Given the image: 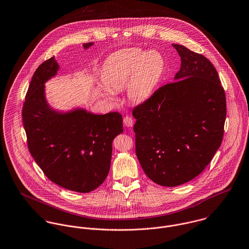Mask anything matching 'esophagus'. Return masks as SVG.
Instances as JSON below:
<instances>
[{"label":"esophagus","mask_w":249,"mask_h":249,"mask_svg":"<svg viewBox=\"0 0 249 249\" xmlns=\"http://www.w3.org/2000/svg\"><path fill=\"white\" fill-rule=\"evenodd\" d=\"M124 124L127 127L133 126V119L130 116H126L124 118Z\"/></svg>","instance_id":"1"}]
</instances>
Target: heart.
Masks as SVG:
<instances>
[{
    "instance_id": "heart-1",
    "label": "heart",
    "mask_w": 249,
    "mask_h": 249,
    "mask_svg": "<svg viewBox=\"0 0 249 249\" xmlns=\"http://www.w3.org/2000/svg\"><path fill=\"white\" fill-rule=\"evenodd\" d=\"M164 68V59L157 50H120L108 58L103 68L105 87L102 90L113 97L112 90H122L126 87L127 99L133 104H142L158 88Z\"/></svg>"
}]
</instances>
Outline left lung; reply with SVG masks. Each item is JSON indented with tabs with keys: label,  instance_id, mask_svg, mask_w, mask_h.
Segmentation results:
<instances>
[{
	"label": "left lung",
	"instance_id": "8db88e82",
	"mask_svg": "<svg viewBox=\"0 0 249 249\" xmlns=\"http://www.w3.org/2000/svg\"><path fill=\"white\" fill-rule=\"evenodd\" d=\"M181 68L132 114L136 155L146 176L178 186L203 172L223 141L226 94L217 70L204 56L174 45Z\"/></svg>",
	"mask_w": 249,
	"mask_h": 249
}]
</instances>
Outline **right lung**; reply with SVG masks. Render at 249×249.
Returning a JSON list of instances; mask_svg holds the SVG:
<instances>
[{
	"label": "right lung",
	"instance_id": "add662e5",
	"mask_svg": "<svg viewBox=\"0 0 249 249\" xmlns=\"http://www.w3.org/2000/svg\"><path fill=\"white\" fill-rule=\"evenodd\" d=\"M93 45L84 44V48ZM59 69L52 57L32 77L22 113L27 145L50 181L71 191L88 193L108 175L112 142L123 132V117L119 112L99 115L80 107L64 112L51 107L45 84Z\"/></svg>",
	"mask_w": 249,
	"mask_h": 249
}]
</instances>
